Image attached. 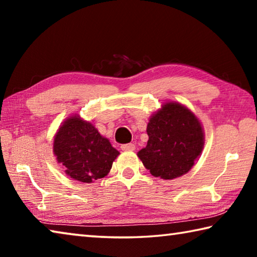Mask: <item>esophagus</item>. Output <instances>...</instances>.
<instances>
[{"label":"esophagus","mask_w":257,"mask_h":257,"mask_svg":"<svg viewBox=\"0 0 257 257\" xmlns=\"http://www.w3.org/2000/svg\"><path fill=\"white\" fill-rule=\"evenodd\" d=\"M135 149H136V146H135V144H133V143L121 145V150H122V151H134Z\"/></svg>","instance_id":"1"}]
</instances>
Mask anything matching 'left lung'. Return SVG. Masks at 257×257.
<instances>
[{
    "mask_svg": "<svg viewBox=\"0 0 257 257\" xmlns=\"http://www.w3.org/2000/svg\"><path fill=\"white\" fill-rule=\"evenodd\" d=\"M149 142L137 153L154 177L175 179L188 172L204 146L198 119L178 103H167L147 124Z\"/></svg>",
    "mask_w": 257,
    "mask_h": 257,
    "instance_id": "obj_1",
    "label": "left lung"
}]
</instances>
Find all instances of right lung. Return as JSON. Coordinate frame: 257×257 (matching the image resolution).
Listing matches in <instances>:
<instances>
[{
    "mask_svg": "<svg viewBox=\"0 0 257 257\" xmlns=\"http://www.w3.org/2000/svg\"><path fill=\"white\" fill-rule=\"evenodd\" d=\"M54 154L72 179L92 182L105 177L119 152L102 137L93 124L71 116L54 138Z\"/></svg>",
    "mask_w": 257,
    "mask_h": 257,
    "instance_id": "right-lung-1",
    "label": "right lung"
}]
</instances>
